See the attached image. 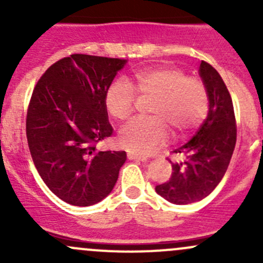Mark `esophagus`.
Masks as SVG:
<instances>
[{
  "mask_svg": "<svg viewBox=\"0 0 263 263\" xmlns=\"http://www.w3.org/2000/svg\"><path fill=\"white\" fill-rule=\"evenodd\" d=\"M127 158H128V160H137V161H142V163H146L147 159L145 158H141V156H137L135 155V154H127Z\"/></svg>",
  "mask_w": 263,
  "mask_h": 263,
  "instance_id": "esophagus-1",
  "label": "esophagus"
}]
</instances>
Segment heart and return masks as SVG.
Segmentation results:
<instances>
[{
  "instance_id": "heart-1",
  "label": "heart",
  "mask_w": 263,
  "mask_h": 263,
  "mask_svg": "<svg viewBox=\"0 0 263 263\" xmlns=\"http://www.w3.org/2000/svg\"><path fill=\"white\" fill-rule=\"evenodd\" d=\"M129 83L139 97H153L148 104L150 118L134 119L117 136L119 146L129 153L148 155L165 144L168 127L174 129L176 135H184L208 116L206 86L198 79L187 78L179 68L166 66L145 68L134 73ZM130 87L128 82L118 79L105 91V108L118 121L127 119L134 110L136 97Z\"/></svg>"
}]
</instances>
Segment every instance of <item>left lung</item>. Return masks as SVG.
<instances>
[{"instance_id":"obj_1","label":"left lung","mask_w":263,"mask_h":263,"mask_svg":"<svg viewBox=\"0 0 263 263\" xmlns=\"http://www.w3.org/2000/svg\"><path fill=\"white\" fill-rule=\"evenodd\" d=\"M198 75L209 94L208 118L195 136L173 153L172 177L155 187L156 193L174 205L197 202L210 195L227 172L237 141L234 108L221 76L201 62Z\"/></svg>"}]
</instances>
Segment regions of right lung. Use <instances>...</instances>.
I'll list each match as a JSON object with an SVG mask.
<instances>
[{
	"label": "right lung",
	"mask_w": 263,
	"mask_h": 263,
	"mask_svg": "<svg viewBox=\"0 0 263 263\" xmlns=\"http://www.w3.org/2000/svg\"><path fill=\"white\" fill-rule=\"evenodd\" d=\"M127 60L72 54L52 65L36 84L26 116L34 165L65 202L91 206L115 188L126 151H98L112 135L107 87Z\"/></svg>",
	"instance_id": "obj_1"
}]
</instances>
